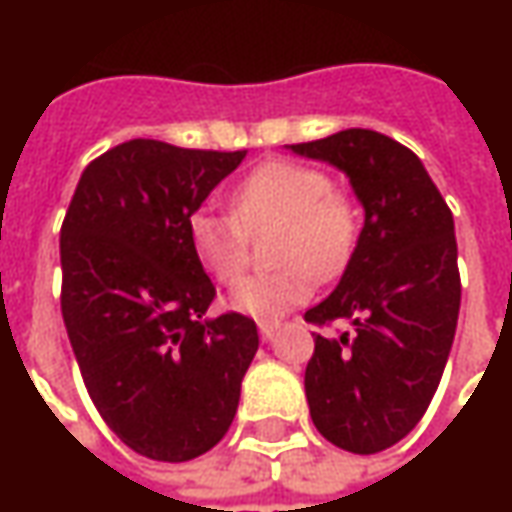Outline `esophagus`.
Listing matches in <instances>:
<instances>
[{
    "label": "esophagus",
    "mask_w": 512,
    "mask_h": 512,
    "mask_svg": "<svg viewBox=\"0 0 512 512\" xmlns=\"http://www.w3.org/2000/svg\"><path fill=\"white\" fill-rule=\"evenodd\" d=\"M279 322H259V333H262V339H273L276 333H279Z\"/></svg>",
    "instance_id": "obj_1"
}]
</instances>
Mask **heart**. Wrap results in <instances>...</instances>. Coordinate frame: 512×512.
Listing matches in <instances>:
<instances>
[{"label": "heart", "instance_id": "b5f03b06", "mask_svg": "<svg viewBox=\"0 0 512 512\" xmlns=\"http://www.w3.org/2000/svg\"><path fill=\"white\" fill-rule=\"evenodd\" d=\"M233 213L199 207L187 219V242L199 265L236 285L250 265V236L270 233L267 259L276 270L233 290L230 305L256 319H276L305 305L316 279H333L359 242V205L322 168L270 159L233 187Z\"/></svg>", "mask_w": 512, "mask_h": 512}]
</instances>
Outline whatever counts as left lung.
<instances>
[{
    "label": "left lung",
    "instance_id": "obj_1",
    "mask_svg": "<svg viewBox=\"0 0 512 512\" xmlns=\"http://www.w3.org/2000/svg\"><path fill=\"white\" fill-rule=\"evenodd\" d=\"M350 176L364 227L339 287L305 313L316 333L305 370L310 419L347 453L387 450L422 422L453 347L462 279L453 213L419 156L376 130L290 145Z\"/></svg>",
    "mask_w": 512,
    "mask_h": 512
}]
</instances>
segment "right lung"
I'll use <instances>...</instances> for the list:
<instances>
[{"label": "right lung", "instance_id": "1", "mask_svg": "<svg viewBox=\"0 0 512 512\" xmlns=\"http://www.w3.org/2000/svg\"><path fill=\"white\" fill-rule=\"evenodd\" d=\"M245 153L122 142L85 168L62 222V319L82 382L153 462L222 442L259 350L250 316L207 319L216 287L187 242L190 213Z\"/></svg>", "mask_w": 512, "mask_h": 512}]
</instances>
